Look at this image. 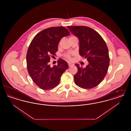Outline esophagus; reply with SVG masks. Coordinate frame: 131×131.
Here are the masks:
<instances>
[{"label": "esophagus", "mask_w": 131, "mask_h": 131, "mask_svg": "<svg viewBox=\"0 0 131 131\" xmlns=\"http://www.w3.org/2000/svg\"><path fill=\"white\" fill-rule=\"evenodd\" d=\"M68 65L69 67H71V66H73V65H74V64H72V63H69Z\"/></svg>", "instance_id": "34e87169"}]
</instances>
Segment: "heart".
I'll return each mask as SVG.
<instances>
[{"mask_svg":"<svg viewBox=\"0 0 131 131\" xmlns=\"http://www.w3.org/2000/svg\"><path fill=\"white\" fill-rule=\"evenodd\" d=\"M75 37V36H70V39H71V38H72ZM65 57L68 59H71V56L70 55V54H66V56H65Z\"/></svg>","mask_w":131,"mask_h":131,"instance_id":"heart-1","label":"heart"}]
</instances>
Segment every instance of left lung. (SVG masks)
<instances>
[{"mask_svg":"<svg viewBox=\"0 0 131 131\" xmlns=\"http://www.w3.org/2000/svg\"><path fill=\"white\" fill-rule=\"evenodd\" d=\"M69 30L79 39V53L87 59L85 68L79 64L74 75L75 84L79 87L90 89L97 86L104 80L110 64L108 50L100 34L92 28L85 26H68Z\"/></svg>","mask_w":131,"mask_h":131,"instance_id":"1","label":"left lung"}]
</instances>
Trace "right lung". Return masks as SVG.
I'll list each match as a JSON object with an SVG mask.
<instances>
[{"instance_id":"right-lung-1","label":"right lung","mask_w":131,"mask_h":131,"mask_svg":"<svg viewBox=\"0 0 131 131\" xmlns=\"http://www.w3.org/2000/svg\"><path fill=\"white\" fill-rule=\"evenodd\" d=\"M70 32L62 26L52 27L41 31L31 41L26 54L27 68L34 82L43 90L56 87L63 73L68 68L67 62L61 58L57 65L50 67V56L55 55L58 45Z\"/></svg>"}]
</instances>
